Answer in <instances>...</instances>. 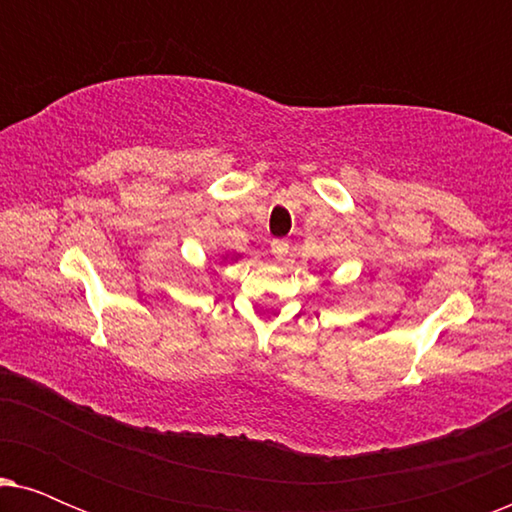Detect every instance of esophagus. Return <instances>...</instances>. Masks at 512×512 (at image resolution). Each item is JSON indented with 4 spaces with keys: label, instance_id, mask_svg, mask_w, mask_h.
Instances as JSON below:
<instances>
[{
    "label": "esophagus",
    "instance_id": "1",
    "mask_svg": "<svg viewBox=\"0 0 512 512\" xmlns=\"http://www.w3.org/2000/svg\"><path fill=\"white\" fill-rule=\"evenodd\" d=\"M270 249H272V254H275L279 261H282V258L289 254V242H286V240H272Z\"/></svg>",
    "mask_w": 512,
    "mask_h": 512
}]
</instances>
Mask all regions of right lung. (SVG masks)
<instances>
[{"instance_id":"1","label":"right lung","mask_w":512,"mask_h":512,"mask_svg":"<svg viewBox=\"0 0 512 512\" xmlns=\"http://www.w3.org/2000/svg\"><path fill=\"white\" fill-rule=\"evenodd\" d=\"M235 258H240V256H235Z\"/></svg>"}]
</instances>
